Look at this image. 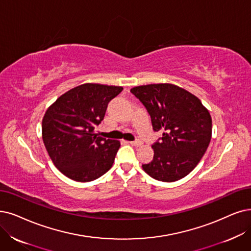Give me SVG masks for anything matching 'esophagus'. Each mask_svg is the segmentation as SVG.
I'll return each instance as SVG.
<instances>
[{
  "instance_id": "obj_1",
  "label": "esophagus",
  "mask_w": 251,
  "mask_h": 251,
  "mask_svg": "<svg viewBox=\"0 0 251 251\" xmlns=\"http://www.w3.org/2000/svg\"><path fill=\"white\" fill-rule=\"evenodd\" d=\"M129 144L133 145V146H141V145L143 144V142H142V141H139V140H137V141L129 142Z\"/></svg>"
}]
</instances>
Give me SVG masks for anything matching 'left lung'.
Segmentation results:
<instances>
[{"label": "left lung", "instance_id": "8db88e82", "mask_svg": "<svg viewBox=\"0 0 251 251\" xmlns=\"http://www.w3.org/2000/svg\"><path fill=\"white\" fill-rule=\"evenodd\" d=\"M147 109L154 131H164L151 147V162L144 171L159 181L173 182L188 175L205 154L212 135L208 109L192 93L171 83L131 89Z\"/></svg>", "mask_w": 251, "mask_h": 251}]
</instances>
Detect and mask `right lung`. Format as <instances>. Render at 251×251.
Returning a JSON list of instances; mask_svg holds the SVG:
<instances>
[{
  "instance_id": "right-lung-1",
  "label": "right lung",
  "mask_w": 251,
  "mask_h": 251,
  "mask_svg": "<svg viewBox=\"0 0 251 251\" xmlns=\"http://www.w3.org/2000/svg\"><path fill=\"white\" fill-rule=\"evenodd\" d=\"M123 86L84 83L70 89L49 106L42 138L54 166L68 178L88 182L112 167L120 142L96 134L108 103Z\"/></svg>"
}]
</instances>
